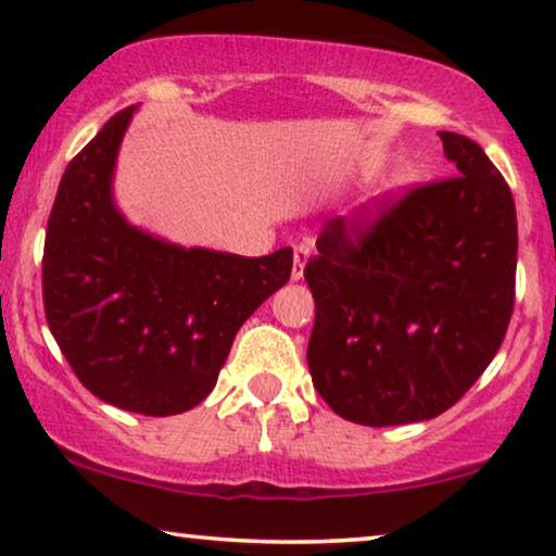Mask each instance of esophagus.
<instances>
[{"label":"esophagus","instance_id":"1","mask_svg":"<svg viewBox=\"0 0 556 556\" xmlns=\"http://www.w3.org/2000/svg\"><path fill=\"white\" fill-rule=\"evenodd\" d=\"M311 257V248L308 245H299L293 250V270H291V278L293 280H301L303 278V268H306Z\"/></svg>","mask_w":556,"mask_h":556}]
</instances>
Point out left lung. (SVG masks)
Instances as JSON below:
<instances>
[{
	"label": "left lung",
	"instance_id": "1",
	"mask_svg": "<svg viewBox=\"0 0 556 556\" xmlns=\"http://www.w3.org/2000/svg\"><path fill=\"white\" fill-rule=\"evenodd\" d=\"M458 177L417 187L367 230L324 225L303 270L308 371L349 422L432 420L483 375L514 311L516 207L476 141L440 131Z\"/></svg>",
	"mask_w": 556,
	"mask_h": 556
}]
</instances>
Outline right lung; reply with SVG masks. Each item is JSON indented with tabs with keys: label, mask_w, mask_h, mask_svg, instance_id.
<instances>
[{
	"label": "right lung",
	"mask_w": 556,
	"mask_h": 556,
	"mask_svg": "<svg viewBox=\"0 0 556 556\" xmlns=\"http://www.w3.org/2000/svg\"><path fill=\"white\" fill-rule=\"evenodd\" d=\"M121 111L67 164L48 219L45 316L96 397L164 417L200 405L235 333L291 278L293 250L263 257L181 248L126 219L113 200Z\"/></svg>",
	"instance_id": "right-lung-1"
}]
</instances>
